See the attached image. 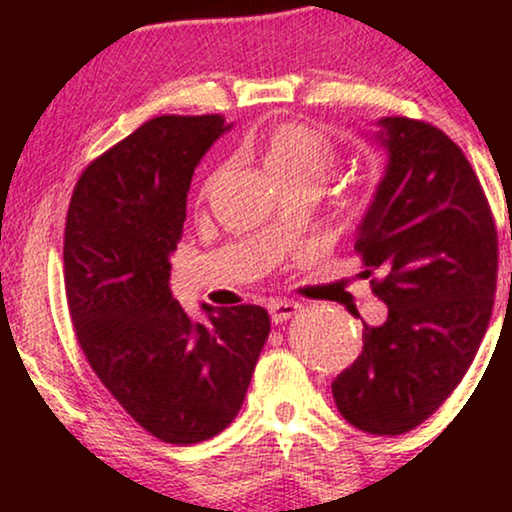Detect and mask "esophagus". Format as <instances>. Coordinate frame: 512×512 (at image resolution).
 Instances as JSON below:
<instances>
[{"instance_id": "esophagus-1", "label": "esophagus", "mask_w": 512, "mask_h": 512, "mask_svg": "<svg viewBox=\"0 0 512 512\" xmlns=\"http://www.w3.org/2000/svg\"><path fill=\"white\" fill-rule=\"evenodd\" d=\"M267 310H269V317H272L274 325H279V322H286L291 320L293 315L301 310V305L296 301H284V298H274V301L267 303Z\"/></svg>"}]
</instances>
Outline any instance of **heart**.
Instances as JSON below:
<instances>
[{"instance_id":"1","label":"heart","mask_w":512,"mask_h":512,"mask_svg":"<svg viewBox=\"0 0 512 512\" xmlns=\"http://www.w3.org/2000/svg\"><path fill=\"white\" fill-rule=\"evenodd\" d=\"M262 163L276 182L296 178H325L334 163L332 139L317 127L301 122H284L264 134Z\"/></svg>"}]
</instances>
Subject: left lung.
Returning <instances> with one entry per match:
<instances>
[{
	"mask_svg": "<svg viewBox=\"0 0 512 512\" xmlns=\"http://www.w3.org/2000/svg\"><path fill=\"white\" fill-rule=\"evenodd\" d=\"M385 175L356 228L387 320L363 322V351L334 378L339 414L370 436L424 424L472 366L489 327L498 233L467 156L445 132L380 117ZM512 284V274H510ZM358 317V315H356Z\"/></svg>",
	"mask_w": 512,
	"mask_h": 512,
	"instance_id": "left-lung-1",
	"label": "left lung"
}]
</instances>
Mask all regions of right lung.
<instances>
[{
	"mask_svg": "<svg viewBox=\"0 0 512 512\" xmlns=\"http://www.w3.org/2000/svg\"><path fill=\"white\" fill-rule=\"evenodd\" d=\"M221 115H161L81 173L64 228V284L93 373L151 436L214 438L243 407L269 337L260 305L192 322L170 293L192 175L228 132Z\"/></svg>",
	"mask_w": 512,
	"mask_h": 512,
	"instance_id": "obj_1",
	"label": "right lung"
}]
</instances>
